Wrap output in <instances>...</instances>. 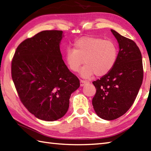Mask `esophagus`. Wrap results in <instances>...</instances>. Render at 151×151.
I'll use <instances>...</instances> for the list:
<instances>
[{
	"mask_svg": "<svg viewBox=\"0 0 151 151\" xmlns=\"http://www.w3.org/2000/svg\"><path fill=\"white\" fill-rule=\"evenodd\" d=\"M86 83H88V82H87V81H83V80H81V81H80V85H81V86H85Z\"/></svg>",
	"mask_w": 151,
	"mask_h": 151,
	"instance_id": "34e87169",
	"label": "esophagus"
}]
</instances>
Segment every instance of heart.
<instances>
[{
    "label": "heart",
    "mask_w": 151,
    "mask_h": 151,
    "mask_svg": "<svg viewBox=\"0 0 151 151\" xmlns=\"http://www.w3.org/2000/svg\"><path fill=\"white\" fill-rule=\"evenodd\" d=\"M73 46L74 49L68 48L65 51L66 63L70 70L77 72L84 60L85 65L79 71V75L84 78L95 74L98 76L107 75L118 59V47L111 40L84 37L76 40Z\"/></svg>",
    "instance_id": "obj_1"
}]
</instances>
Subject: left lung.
I'll return each instance as SVG.
<instances>
[{"label": "left lung", "instance_id": "8db88e82", "mask_svg": "<svg viewBox=\"0 0 151 151\" xmlns=\"http://www.w3.org/2000/svg\"><path fill=\"white\" fill-rule=\"evenodd\" d=\"M111 30L119 43L118 59L111 72L93 82L96 89L92 101L94 110L106 121L119 118L131 108L143 79L142 55L136 43Z\"/></svg>", "mask_w": 151, "mask_h": 151}]
</instances>
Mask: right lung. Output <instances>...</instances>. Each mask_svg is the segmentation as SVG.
<instances>
[{
	"mask_svg": "<svg viewBox=\"0 0 151 151\" xmlns=\"http://www.w3.org/2000/svg\"><path fill=\"white\" fill-rule=\"evenodd\" d=\"M62 30H44L22 42L12 60V81L20 101L39 119L55 121L65 115L80 81L62 58Z\"/></svg>",
	"mask_w": 151,
	"mask_h": 151,
	"instance_id": "right-lung-1",
	"label": "right lung"
}]
</instances>
